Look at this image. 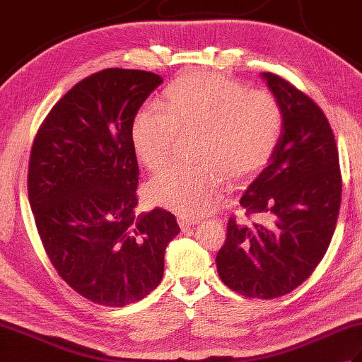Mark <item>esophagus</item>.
<instances>
[{"instance_id": "obj_1", "label": "esophagus", "mask_w": 362, "mask_h": 362, "mask_svg": "<svg viewBox=\"0 0 362 362\" xmlns=\"http://www.w3.org/2000/svg\"><path fill=\"white\" fill-rule=\"evenodd\" d=\"M177 221H179V226L183 230L188 228V227H194L196 224H199V218L188 216V214H179V216H177Z\"/></svg>"}]
</instances>
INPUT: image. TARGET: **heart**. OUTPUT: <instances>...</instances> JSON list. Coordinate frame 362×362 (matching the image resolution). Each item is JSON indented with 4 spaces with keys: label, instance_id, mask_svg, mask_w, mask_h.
<instances>
[{
    "label": "heart",
    "instance_id": "b5f03b06",
    "mask_svg": "<svg viewBox=\"0 0 362 362\" xmlns=\"http://www.w3.org/2000/svg\"><path fill=\"white\" fill-rule=\"evenodd\" d=\"M165 95V105H146L134 119L138 158L157 173L171 160L177 132H201L202 161L153 177L146 188L152 204L199 216L219 201L227 175L247 180L271 163L283 132V112L272 95L213 73L180 76Z\"/></svg>",
    "mask_w": 362,
    "mask_h": 362
}]
</instances>
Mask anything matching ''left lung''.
I'll list each match as a JSON object with an SVG mask.
<instances>
[{
    "mask_svg": "<svg viewBox=\"0 0 362 362\" xmlns=\"http://www.w3.org/2000/svg\"><path fill=\"white\" fill-rule=\"evenodd\" d=\"M283 112L274 157L240 199L247 216L230 218L218 252L221 280L238 294L276 298L300 286L324 258L341 205L334 135L319 105L289 82L261 73Z\"/></svg>",
    "mask_w": 362,
    "mask_h": 362,
    "instance_id": "8db88e82",
    "label": "left lung"
}]
</instances>
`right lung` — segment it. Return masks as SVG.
I'll return each mask as SVG.
<instances>
[{
    "label": "right lung",
    "instance_id": "add662e5",
    "mask_svg": "<svg viewBox=\"0 0 362 362\" xmlns=\"http://www.w3.org/2000/svg\"><path fill=\"white\" fill-rule=\"evenodd\" d=\"M163 78L107 68L52 107L30 151L28 193L52 266L91 302L124 306L158 286L179 235L163 209L136 214L132 126Z\"/></svg>",
    "mask_w": 362,
    "mask_h": 362
}]
</instances>
